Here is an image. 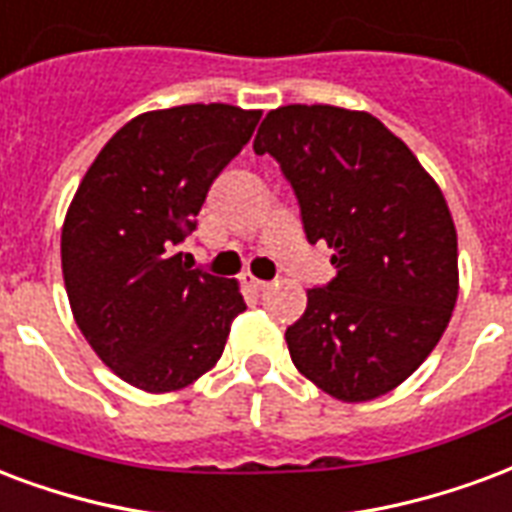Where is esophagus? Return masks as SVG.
Here are the masks:
<instances>
[{"mask_svg": "<svg viewBox=\"0 0 512 512\" xmlns=\"http://www.w3.org/2000/svg\"><path fill=\"white\" fill-rule=\"evenodd\" d=\"M244 285L249 287V290H255V293H266L268 287H271V282H266V279H257V276L252 274H244Z\"/></svg>", "mask_w": 512, "mask_h": 512, "instance_id": "34e87169", "label": "esophagus"}]
</instances>
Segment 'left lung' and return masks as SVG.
<instances>
[{"label": "left lung", "mask_w": 512, "mask_h": 512, "mask_svg": "<svg viewBox=\"0 0 512 512\" xmlns=\"http://www.w3.org/2000/svg\"><path fill=\"white\" fill-rule=\"evenodd\" d=\"M255 154L290 181L309 244L336 276L306 290L287 328L295 369L339 401H372L437 347L458 298V244L442 189L407 143L366 111L285 105L263 119Z\"/></svg>", "instance_id": "1"}]
</instances>
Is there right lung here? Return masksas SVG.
Segmentation results:
<instances>
[{
	"label": "right lung",
	"mask_w": 512,
	"mask_h": 512,
	"mask_svg": "<svg viewBox=\"0 0 512 512\" xmlns=\"http://www.w3.org/2000/svg\"><path fill=\"white\" fill-rule=\"evenodd\" d=\"M260 116L225 102L140 113L102 146L67 208L62 274L75 323L140 391H179L206 374L246 309L236 279L192 268L176 246Z\"/></svg>",
	"instance_id": "add662e5"
}]
</instances>
